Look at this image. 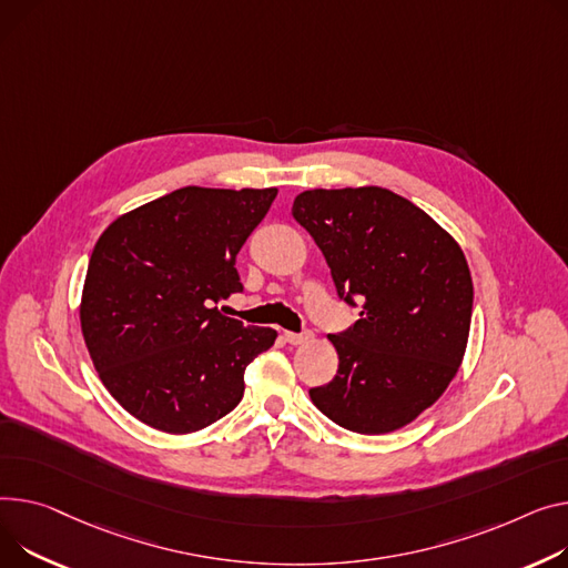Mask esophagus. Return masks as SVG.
Returning <instances> with one entry per match:
<instances>
[{"label":"esophagus","mask_w":568,"mask_h":568,"mask_svg":"<svg viewBox=\"0 0 568 568\" xmlns=\"http://www.w3.org/2000/svg\"><path fill=\"white\" fill-rule=\"evenodd\" d=\"M283 337H285V343H290V345H306V343H311L313 339V333L311 331H304V333H292V331H285L283 333Z\"/></svg>","instance_id":"1"}]
</instances>
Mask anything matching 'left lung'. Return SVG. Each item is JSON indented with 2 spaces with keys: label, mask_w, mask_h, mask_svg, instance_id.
Masks as SVG:
<instances>
[{
  "label": "left lung",
  "mask_w": 568,
  "mask_h": 568,
  "mask_svg": "<svg viewBox=\"0 0 568 568\" xmlns=\"http://www.w3.org/2000/svg\"><path fill=\"white\" fill-rule=\"evenodd\" d=\"M292 216L326 257L337 294L361 320L328 335L337 374L313 404L356 434H388L429 408L455 379L473 317V278L457 240L384 186L311 189Z\"/></svg>",
  "instance_id": "obj_1"
}]
</instances>
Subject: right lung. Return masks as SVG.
Listing matches in <instances>:
<instances>
[{"instance_id": "right-lung-1", "label": "right lung", "mask_w": 568, "mask_h": 568, "mask_svg": "<svg viewBox=\"0 0 568 568\" xmlns=\"http://www.w3.org/2000/svg\"><path fill=\"white\" fill-rule=\"evenodd\" d=\"M278 194L182 186L121 214L93 246L80 322L100 382L130 415L192 434L231 413L276 331L214 306L242 283L235 257Z\"/></svg>"}]
</instances>
